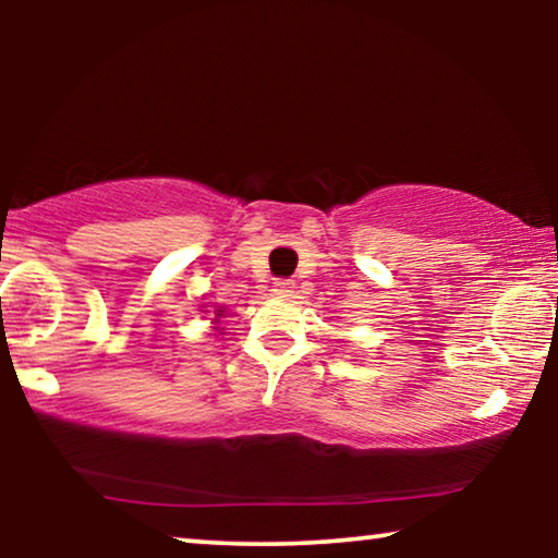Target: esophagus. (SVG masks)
I'll return each instance as SVG.
<instances>
[{
	"label": "esophagus",
	"mask_w": 558,
	"mask_h": 558,
	"mask_svg": "<svg viewBox=\"0 0 558 558\" xmlns=\"http://www.w3.org/2000/svg\"><path fill=\"white\" fill-rule=\"evenodd\" d=\"M274 294H277L279 300H289V296L294 294V284H292V281H287V279L274 281Z\"/></svg>",
	"instance_id": "esophagus-1"
}]
</instances>
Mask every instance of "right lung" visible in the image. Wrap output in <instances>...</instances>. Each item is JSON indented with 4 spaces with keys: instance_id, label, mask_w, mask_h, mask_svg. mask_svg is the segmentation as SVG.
Segmentation results:
<instances>
[{
    "instance_id": "1",
    "label": "right lung",
    "mask_w": 558,
    "mask_h": 558,
    "mask_svg": "<svg viewBox=\"0 0 558 558\" xmlns=\"http://www.w3.org/2000/svg\"><path fill=\"white\" fill-rule=\"evenodd\" d=\"M210 304H205V310H203V315H210V325H213V332L216 335H226L223 330L226 327H220V323H223V317H228V310L223 307V304H213L210 311L207 307Z\"/></svg>"
}]
</instances>
